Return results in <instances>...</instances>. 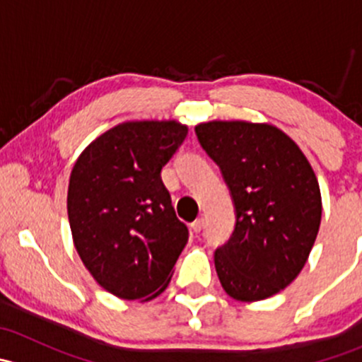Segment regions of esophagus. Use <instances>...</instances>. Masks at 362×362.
Returning a JSON list of instances; mask_svg holds the SVG:
<instances>
[{"mask_svg":"<svg viewBox=\"0 0 362 362\" xmlns=\"http://www.w3.org/2000/svg\"><path fill=\"white\" fill-rule=\"evenodd\" d=\"M203 228H204V218H196V221L191 224V229L194 233H202Z\"/></svg>","mask_w":362,"mask_h":362,"instance_id":"obj_1","label":"esophagus"}]
</instances>
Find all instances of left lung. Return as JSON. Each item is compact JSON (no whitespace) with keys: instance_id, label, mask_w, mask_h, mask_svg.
<instances>
[{"instance_id":"left-lung-1","label":"left lung","mask_w":362,"mask_h":362,"mask_svg":"<svg viewBox=\"0 0 362 362\" xmlns=\"http://www.w3.org/2000/svg\"><path fill=\"white\" fill-rule=\"evenodd\" d=\"M203 151L221 168L236 224L214 254L222 287L238 301L286 289L315 243L322 215L315 173L298 145L269 124L196 126Z\"/></svg>"}]
</instances>
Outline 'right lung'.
Returning a JSON list of instances; mask_svg holds the SVG:
<instances>
[{"mask_svg": "<svg viewBox=\"0 0 362 362\" xmlns=\"http://www.w3.org/2000/svg\"><path fill=\"white\" fill-rule=\"evenodd\" d=\"M185 136L187 126L175 120L124 122L96 138L73 166L68 218L75 249L117 298L159 296L187 243V226L160 178Z\"/></svg>", "mask_w": 362, "mask_h": 362, "instance_id": "add662e5", "label": "right lung"}]
</instances>
